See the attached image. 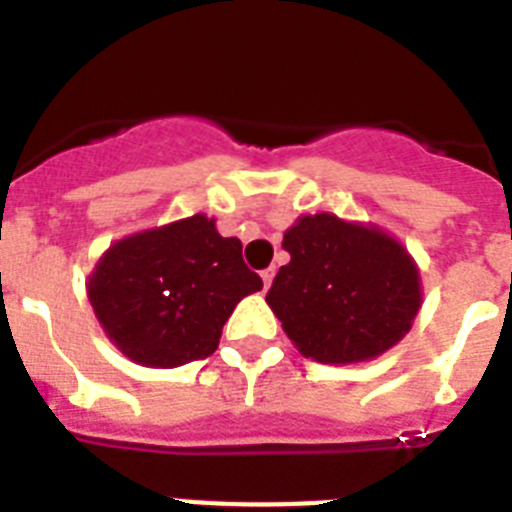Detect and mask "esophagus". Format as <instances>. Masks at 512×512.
Returning <instances> with one entry per match:
<instances>
[{
    "instance_id": "1",
    "label": "esophagus",
    "mask_w": 512,
    "mask_h": 512,
    "mask_svg": "<svg viewBox=\"0 0 512 512\" xmlns=\"http://www.w3.org/2000/svg\"><path fill=\"white\" fill-rule=\"evenodd\" d=\"M274 274H277V269H274V266H269V269L261 271V279H264V287L266 289H269V284L274 282Z\"/></svg>"
}]
</instances>
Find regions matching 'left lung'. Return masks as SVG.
<instances>
[{"instance_id": "8db88e82", "label": "left lung", "mask_w": 512, "mask_h": 512, "mask_svg": "<svg viewBox=\"0 0 512 512\" xmlns=\"http://www.w3.org/2000/svg\"><path fill=\"white\" fill-rule=\"evenodd\" d=\"M289 264L266 302L300 354L354 364L402 341L420 310V274L408 248L377 225L330 212L300 217L284 233Z\"/></svg>"}]
</instances>
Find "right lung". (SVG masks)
Returning a JSON list of instances; mask_svg holds the SVG:
<instances>
[{
  "instance_id": "obj_1",
  "label": "right lung",
  "mask_w": 512,
  "mask_h": 512,
  "mask_svg": "<svg viewBox=\"0 0 512 512\" xmlns=\"http://www.w3.org/2000/svg\"><path fill=\"white\" fill-rule=\"evenodd\" d=\"M238 238L192 215L112 243L87 282L107 338L130 361L171 369L215 354L230 312L264 287Z\"/></svg>"
}]
</instances>
